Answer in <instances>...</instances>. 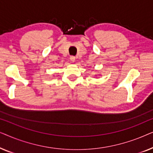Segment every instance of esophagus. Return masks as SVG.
I'll return each mask as SVG.
<instances>
[{"label": "esophagus", "mask_w": 153, "mask_h": 153, "mask_svg": "<svg viewBox=\"0 0 153 153\" xmlns=\"http://www.w3.org/2000/svg\"><path fill=\"white\" fill-rule=\"evenodd\" d=\"M70 59L71 61H72V62H74L75 61V57H74V56H71L70 57Z\"/></svg>", "instance_id": "1"}]
</instances>
